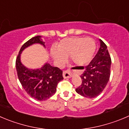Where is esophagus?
Returning <instances> with one entry per match:
<instances>
[{"instance_id": "esophagus-1", "label": "esophagus", "mask_w": 129, "mask_h": 129, "mask_svg": "<svg viewBox=\"0 0 129 129\" xmlns=\"http://www.w3.org/2000/svg\"><path fill=\"white\" fill-rule=\"evenodd\" d=\"M62 75L64 78H71L72 77V73L70 70H64L62 73Z\"/></svg>"}]
</instances>
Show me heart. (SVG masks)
<instances>
[{
  "mask_svg": "<svg viewBox=\"0 0 129 129\" xmlns=\"http://www.w3.org/2000/svg\"><path fill=\"white\" fill-rule=\"evenodd\" d=\"M96 49L95 40L92 38L69 37L59 42L56 49L51 51L52 57L59 65L65 62L67 57L77 65H84L91 61Z\"/></svg>",
  "mask_w": 129,
  "mask_h": 129,
  "instance_id": "b5f03b06",
  "label": "heart"
}]
</instances>
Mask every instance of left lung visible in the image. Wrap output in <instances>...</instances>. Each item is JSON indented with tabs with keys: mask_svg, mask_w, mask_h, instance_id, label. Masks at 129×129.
<instances>
[{
	"mask_svg": "<svg viewBox=\"0 0 129 129\" xmlns=\"http://www.w3.org/2000/svg\"><path fill=\"white\" fill-rule=\"evenodd\" d=\"M100 48L80 76L82 84L76 92L82 96L94 98L102 92L110 80L111 59L106 45L100 39Z\"/></svg>",
	"mask_w": 129,
	"mask_h": 129,
	"instance_id": "8db88e82",
	"label": "left lung"
}]
</instances>
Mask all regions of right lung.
I'll list each match as a JSON object with an SVG mask.
<instances>
[{
	"label": "right lung",
	"instance_id": "add662e5",
	"mask_svg": "<svg viewBox=\"0 0 129 129\" xmlns=\"http://www.w3.org/2000/svg\"><path fill=\"white\" fill-rule=\"evenodd\" d=\"M35 43L44 45L40 36L34 37L24 43L16 57V68L19 82L27 94L37 100L44 101L56 93L57 84L63 79L62 71L57 67H52L49 63L38 70L28 69L22 64L20 54L26 47Z\"/></svg>",
	"mask_w": 129,
	"mask_h": 129
}]
</instances>
